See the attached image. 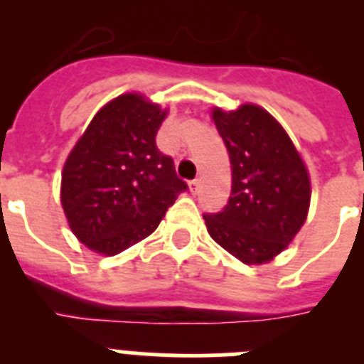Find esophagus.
Segmentation results:
<instances>
[{
	"mask_svg": "<svg viewBox=\"0 0 364 364\" xmlns=\"http://www.w3.org/2000/svg\"><path fill=\"white\" fill-rule=\"evenodd\" d=\"M198 188H200V180L195 178V180H193V182H191V184H189V189H191L193 195H197V193H198Z\"/></svg>",
	"mask_w": 364,
	"mask_h": 364,
	"instance_id": "34e87169",
	"label": "esophagus"
}]
</instances>
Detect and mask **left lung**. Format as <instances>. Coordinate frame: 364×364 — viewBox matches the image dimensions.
I'll return each instance as SVG.
<instances>
[{
	"label": "left lung",
	"mask_w": 364,
	"mask_h": 364,
	"mask_svg": "<svg viewBox=\"0 0 364 364\" xmlns=\"http://www.w3.org/2000/svg\"><path fill=\"white\" fill-rule=\"evenodd\" d=\"M211 118L226 144L231 195L217 215H204L211 239L247 266L282 253L306 222L311 184L291 138L266 109L242 104Z\"/></svg>",
	"instance_id": "1"
}]
</instances>
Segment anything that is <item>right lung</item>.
I'll use <instances>...</instances> for the list:
<instances>
[{
	"instance_id": "add662e5",
	"label": "right lung",
	"mask_w": 364,
	"mask_h": 364,
	"mask_svg": "<svg viewBox=\"0 0 364 364\" xmlns=\"http://www.w3.org/2000/svg\"><path fill=\"white\" fill-rule=\"evenodd\" d=\"M167 109L142 92L112 98L63 164L60 198L74 237L112 257L149 237L188 186L156 149Z\"/></svg>"
}]
</instances>
